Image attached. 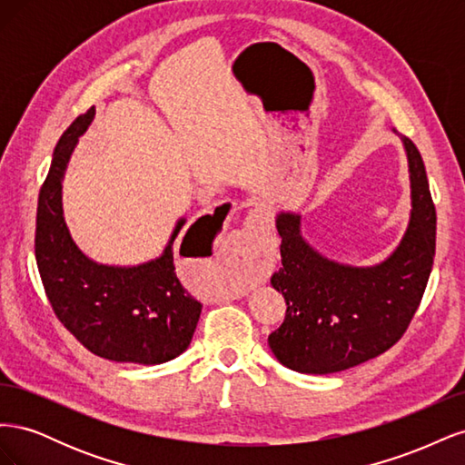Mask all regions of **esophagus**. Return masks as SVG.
Segmentation results:
<instances>
[{
  "mask_svg": "<svg viewBox=\"0 0 465 465\" xmlns=\"http://www.w3.org/2000/svg\"><path fill=\"white\" fill-rule=\"evenodd\" d=\"M270 231L272 224L267 219H254L246 229V246L242 252V267L252 275H260L270 265Z\"/></svg>",
  "mask_w": 465,
  "mask_h": 465,
  "instance_id": "obj_1",
  "label": "esophagus"
}]
</instances>
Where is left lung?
<instances>
[{
    "label": "left lung",
    "mask_w": 465,
    "mask_h": 465,
    "mask_svg": "<svg viewBox=\"0 0 465 465\" xmlns=\"http://www.w3.org/2000/svg\"><path fill=\"white\" fill-rule=\"evenodd\" d=\"M411 180V215L398 248L376 265L355 267L322 256L304 241L299 213L281 211V263L272 285L287 312L267 337L287 369L331 374L382 355L417 312L432 270L436 211L420 153L401 137Z\"/></svg>",
    "instance_id": "obj_1"
}]
</instances>
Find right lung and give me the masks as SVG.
<instances>
[{
    "instance_id": "right-lung-1",
    "label": "right lung",
    "mask_w": 465,
    "mask_h": 465,
    "mask_svg": "<svg viewBox=\"0 0 465 465\" xmlns=\"http://www.w3.org/2000/svg\"><path fill=\"white\" fill-rule=\"evenodd\" d=\"M93 118L94 108L75 118L54 149L38 193V273L55 316L91 353L116 362L161 364L184 353L202 314V304L182 287L174 267L173 244L186 219H178L163 254L151 262L106 265L83 254L65 224L62 182L79 137ZM223 207L215 209L213 223L198 232L195 244L200 248L213 242L224 219Z\"/></svg>"
}]
</instances>
